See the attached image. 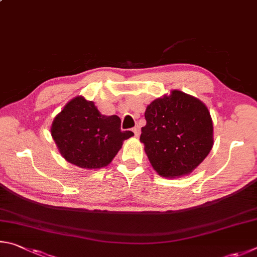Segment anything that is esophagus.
Wrapping results in <instances>:
<instances>
[{
  "instance_id": "1",
  "label": "esophagus",
  "mask_w": 257,
  "mask_h": 257,
  "mask_svg": "<svg viewBox=\"0 0 257 257\" xmlns=\"http://www.w3.org/2000/svg\"><path fill=\"white\" fill-rule=\"evenodd\" d=\"M133 132H134V136H136L137 138L140 137V134H141V128H140V126H136V127L133 128Z\"/></svg>"
}]
</instances>
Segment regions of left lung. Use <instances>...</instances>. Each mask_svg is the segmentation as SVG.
Returning a JSON list of instances; mask_svg holds the SVG:
<instances>
[{
    "label": "left lung",
    "mask_w": 257,
    "mask_h": 257,
    "mask_svg": "<svg viewBox=\"0 0 257 257\" xmlns=\"http://www.w3.org/2000/svg\"><path fill=\"white\" fill-rule=\"evenodd\" d=\"M147 125L140 141L161 177L190 175L213 147V123L200 99L181 90L155 99L145 112Z\"/></svg>",
    "instance_id": "left-lung-1"
}]
</instances>
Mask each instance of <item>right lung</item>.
Here are the masks:
<instances>
[{
    "label": "right lung",
    "mask_w": 257,
    "mask_h": 257,
    "mask_svg": "<svg viewBox=\"0 0 257 257\" xmlns=\"http://www.w3.org/2000/svg\"><path fill=\"white\" fill-rule=\"evenodd\" d=\"M51 134L67 163L83 169H100L111 163L123 142L134 136L121 131L120 118L100 114L93 101L76 96L54 118Z\"/></svg>",
    "instance_id": "add662e5"
}]
</instances>
